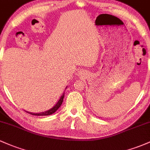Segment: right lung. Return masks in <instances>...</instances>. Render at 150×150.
Listing matches in <instances>:
<instances>
[{
  "label": "right lung",
  "instance_id": "1",
  "mask_svg": "<svg viewBox=\"0 0 150 150\" xmlns=\"http://www.w3.org/2000/svg\"><path fill=\"white\" fill-rule=\"evenodd\" d=\"M64 94L62 95L61 98H60V99L59 100V101L57 102V103L56 105H55V106L53 107V108H52V109L47 110V111L46 112H40V113H32V112H28L30 113V114L33 115H38V116H43V115H52V113H54L55 112H56V110L58 109L59 108H60V106H61L62 102H63V98H64Z\"/></svg>",
  "mask_w": 150,
  "mask_h": 150
}]
</instances>
